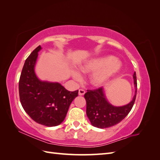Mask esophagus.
<instances>
[{"label":"esophagus","instance_id":"34e87169","mask_svg":"<svg viewBox=\"0 0 160 160\" xmlns=\"http://www.w3.org/2000/svg\"><path fill=\"white\" fill-rule=\"evenodd\" d=\"M85 93V91L83 89H79V95H83Z\"/></svg>","mask_w":160,"mask_h":160}]
</instances>
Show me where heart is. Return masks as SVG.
<instances>
[{"label":"heart","mask_w":160,"mask_h":160,"mask_svg":"<svg viewBox=\"0 0 160 160\" xmlns=\"http://www.w3.org/2000/svg\"><path fill=\"white\" fill-rule=\"evenodd\" d=\"M122 63L111 55H103L91 58L79 67V71L83 73L94 72L91 76V83L94 85H105L120 71ZM72 77L76 80L81 79L78 72L73 71Z\"/></svg>","instance_id":"b5f03b06"}]
</instances>
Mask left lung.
<instances>
[{
    "mask_svg": "<svg viewBox=\"0 0 160 160\" xmlns=\"http://www.w3.org/2000/svg\"><path fill=\"white\" fill-rule=\"evenodd\" d=\"M135 95L130 102L123 106H114L108 101L104 89L99 88L94 90H88L84 95L86 100V113L91 125L94 127L104 129L119 123L126 117L132 110L137 94L136 74L133 75Z\"/></svg>",
    "mask_w": 160,
    "mask_h": 160,
    "instance_id": "8db88e82",
    "label": "left lung"
}]
</instances>
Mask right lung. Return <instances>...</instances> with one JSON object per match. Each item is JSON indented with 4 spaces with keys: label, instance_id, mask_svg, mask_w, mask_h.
I'll return each instance as SVG.
<instances>
[{
    "label": "right lung",
    "instance_id": "obj_1",
    "mask_svg": "<svg viewBox=\"0 0 160 160\" xmlns=\"http://www.w3.org/2000/svg\"><path fill=\"white\" fill-rule=\"evenodd\" d=\"M41 49L37 47L25 62L19 79V97L24 110L32 120L53 127L63 122L71 102L78 96V90L69 91L57 82L38 78L35 67Z\"/></svg>",
    "mask_w": 160,
    "mask_h": 160
}]
</instances>
